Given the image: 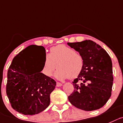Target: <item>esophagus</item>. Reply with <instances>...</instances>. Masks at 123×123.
<instances>
[{"mask_svg":"<svg viewBox=\"0 0 123 123\" xmlns=\"http://www.w3.org/2000/svg\"><path fill=\"white\" fill-rule=\"evenodd\" d=\"M62 86V83H59V82H57V87H60V86Z\"/></svg>","mask_w":123,"mask_h":123,"instance_id":"esophagus-1","label":"esophagus"}]
</instances>
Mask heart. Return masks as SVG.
Returning <instances> with one entry per match:
<instances>
[{
	"mask_svg": "<svg viewBox=\"0 0 123 123\" xmlns=\"http://www.w3.org/2000/svg\"><path fill=\"white\" fill-rule=\"evenodd\" d=\"M58 67L55 76L58 80H64L69 77L75 78L82 72L84 60L81 55L65 45H58L51 48L48 55H46L42 72L49 77L55 69Z\"/></svg>",
	"mask_w": 123,
	"mask_h": 123,
	"instance_id": "1",
	"label": "heart"
}]
</instances>
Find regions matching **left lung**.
<instances>
[{
	"label": "left lung",
	"mask_w": 123,
	"mask_h": 123,
	"mask_svg": "<svg viewBox=\"0 0 123 123\" xmlns=\"http://www.w3.org/2000/svg\"><path fill=\"white\" fill-rule=\"evenodd\" d=\"M68 45L78 51L84 60L82 72L72 82L75 90L68 97L69 101L83 111L99 109L107 103L112 93L113 77L111 57L93 41Z\"/></svg>",
	"instance_id": "1"
}]
</instances>
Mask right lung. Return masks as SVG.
<instances>
[{
  "mask_svg": "<svg viewBox=\"0 0 123 123\" xmlns=\"http://www.w3.org/2000/svg\"><path fill=\"white\" fill-rule=\"evenodd\" d=\"M46 55L45 48L31 45L13 58L7 73L6 92L11 107L23 115H32L47 108L50 94L56 81L40 72L43 65L38 64L34 55Z\"/></svg>",
  "mask_w": 123,
  "mask_h": 123,
  "instance_id": "1",
  "label": "right lung"
}]
</instances>
